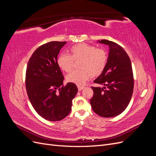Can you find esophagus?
<instances>
[{
	"mask_svg": "<svg viewBox=\"0 0 156 156\" xmlns=\"http://www.w3.org/2000/svg\"><path fill=\"white\" fill-rule=\"evenodd\" d=\"M77 87H78L79 91H81V90H82L84 88V87H83V86H77Z\"/></svg>",
	"mask_w": 156,
	"mask_h": 156,
	"instance_id": "34e87169",
	"label": "esophagus"
}]
</instances>
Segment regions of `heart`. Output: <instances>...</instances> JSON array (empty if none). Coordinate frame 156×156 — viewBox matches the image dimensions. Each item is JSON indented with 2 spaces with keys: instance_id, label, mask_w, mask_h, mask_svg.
I'll list each match as a JSON object with an SVG mask.
<instances>
[{
  "instance_id": "b5f03b06",
  "label": "heart",
  "mask_w": 156,
  "mask_h": 156,
  "mask_svg": "<svg viewBox=\"0 0 156 156\" xmlns=\"http://www.w3.org/2000/svg\"><path fill=\"white\" fill-rule=\"evenodd\" d=\"M72 55L61 53L57 58L58 66L66 72L72 69L73 60H81L79 68L73 70L67 76L66 80L77 85H83L94 76L100 75L104 70L107 62V55L101 49L87 44L75 45L70 49Z\"/></svg>"
}]
</instances>
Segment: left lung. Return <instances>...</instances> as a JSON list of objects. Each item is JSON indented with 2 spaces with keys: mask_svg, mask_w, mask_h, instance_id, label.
I'll list each match as a JSON object with an SVG mask.
<instances>
[{
  "mask_svg": "<svg viewBox=\"0 0 156 156\" xmlns=\"http://www.w3.org/2000/svg\"><path fill=\"white\" fill-rule=\"evenodd\" d=\"M107 45L109 52L106 66L94 83L103 87H93L90 100L92 110L102 117L119 115L128 105L133 94L134 80L131 60L124 49L115 42L98 40Z\"/></svg>",
  "mask_w": 156,
  "mask_h": 156,
  "instance_id": "8db88e82",
  "label": "left lung"
}]
</instances>
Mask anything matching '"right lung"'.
<instances>
[{
  "instance_id": "right-lung-1",
  "label": "right lung",
  "mask_w": 156,
  "mask_h": 156,
  "mask_svg": "<svg viewBox=\"0 0 156 156\" xmlns=\"http://www.w3.org/2000/svg\"><path fill=\"white\" fill-rule=\"evenodd\" d=\"M66 41H51L37 48L26 71V89L37 114L49 121H59L72 110L78 88L74 83L64 87V76L57 64L58 55Z\"/></svg>"
}]
</instances>
